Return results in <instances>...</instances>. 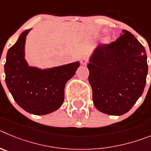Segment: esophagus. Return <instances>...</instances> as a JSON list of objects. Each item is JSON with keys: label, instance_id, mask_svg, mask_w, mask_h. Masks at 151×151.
I'll return each instance as SVG.
<instances>
[{"label": "esophagus", "instance_id": "1", "mask_svg": "<svg viewBox=\"0 0 151 151\" xmlns=\"http://www.w3.org/2000/svg\"><path fill=\"white\" fill-rule=\"evenodd\" d=\"M88 60L86 57H83V58L81 59V63H82V65H86V64L88 63Z\"/></svg>", "mask_w": 151, "mask_h": 151}]
</instances>
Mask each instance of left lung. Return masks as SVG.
<instances>
[{"mask_svg": "<svg viewBox=\"0 0 151 151\" xmlns=\"http://www.w3.org/2000/svg\"><path fill=\"white\" fill-rule=\"evenodd\" d=\"M122 32L111 43L98 45L87 66L94 106L108 115L129 111L146 84V50L132 34Z\"/></svg>", "mask_w": 151, "mask_h": 151, "instance_id": "obj_1", "label": "left lung"}]
</instances>
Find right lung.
I'll return each instance as SVG.
<instances>
[{
    "label": "right lung",
    "mask_w": 151,
    "mask_h": 151,
    "mask_svg": "<svg viewBox=\"0 0 151 151\" xmlns=\"http://www.w3.org/2000/svg\"><path fill=\"white\" fill-rule=\"evenodd\" d=\"M29 31L23 32L8 50L5 82L19 106L35 115H45L60 107L65 85L75 75L79 63L43 70L29 66L24 58V46Z\"/></svg>",
    "instance_id": "right-lung-1"
}]
</instances>
